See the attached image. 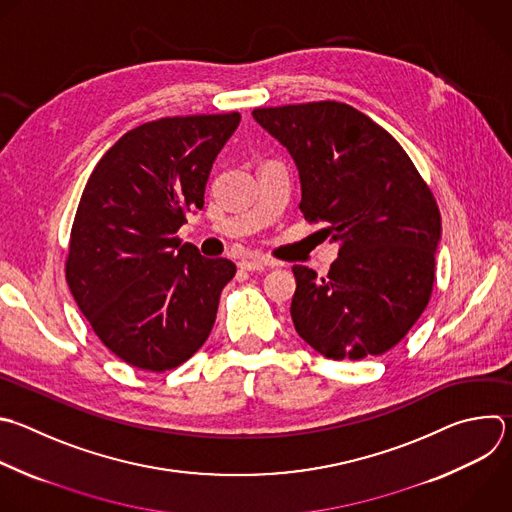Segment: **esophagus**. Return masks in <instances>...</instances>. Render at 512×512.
Listing matches in <instances>:
<instances>
[{"instance_id": "esophagus-1", "label": "esophagus", "mask_w": 512, "mask_h": 512, "mask_svg": "<svg viewBox=\"0 0 512 512\" xmlns=\"http://www.w3.org/2000/svg\"><path fill=\"white\" fill-rule=\"evenodd\" d=\"M277 263L267 259V257H247L243 261H239V267L245 269V271H263V269H269V267H275Z\"/></svg>"}]
</instances>
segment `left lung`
I'll use <instances>...</instances> for the list:
<instances>
[{"mask_svg": "<svg viewBox=\"0 0 512 512\" xmlns=\"http://www.w3.org/2000/svg\"><path fill=\"white\" fill-rule=\"evenodd\" d=\"M253 118L291 152L305 219L339 243L325 277L293 265L297 333L331 360L386 354L418 321L436 279L440 211L428 183L400 142L350 104L255 108Z\"/></svg>", "mask_w": 512, "mask_h": 512, "instance_id": "8db88e82", "label": "left lung"}]
</instances>
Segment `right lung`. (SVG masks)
Returning <instances> with one entry per match:
<instances>
[{
  "mask_svg": "<svg viewBox=\"0 0 512 512\" xmlns=\"http://www.w3.org/2000/svg\"><path fill=\"white\" fill-rule=\"evenodd\" d=\"M241 114L166 116L106 150L80 197L66 279L100 342L144 372L187 362L213 329L233 261L177 235L203 209L211 166Z\"/></svg>",
  "mask_w": 512,
  "mask_h": 512,
  "instance_id": "1",
  "label": "right lung"
}]
</instances>
